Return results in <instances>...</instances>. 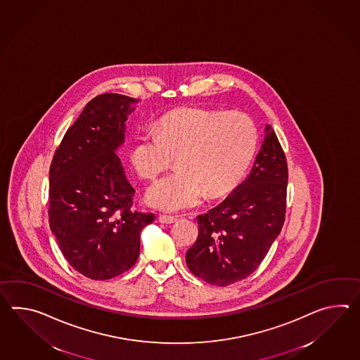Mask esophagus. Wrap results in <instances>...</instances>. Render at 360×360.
I'll return each mask as SVG.
<instances>
[{
    "label": "esophagus",
    "mask_w": 360,
    "mask_h": 360,
    "mask_svg": "<svg viewBox=\"0 0 360 360\" xmlns=\"http://www.w3.org/2000/svg\"><path fill=\"white\" fill-rule=\"evenodd\" d=\"M159 221H160L161 224H174V222H176V217L167 216V214H162V216L159 217Z\"/></svg>",
    "instance_id": "1"
}]
</instances>
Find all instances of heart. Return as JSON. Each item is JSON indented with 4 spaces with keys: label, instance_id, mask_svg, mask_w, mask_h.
<instances>
[{
    "label": "heart",
    "instance_id": "1",
    "mask_svg": "<svg viewBox=\"0 0 360 360\" xmlns=\"http://www.w3.org/2000/svg\"><path fill=\"white\" fill-rule=\"evenodd\" d=\"M258 144L252 117L240 111L186 107L164 115L156 130L139 133L130 148L136 174L153 179L176 158V170L147 191L155 208H191L205 196L231 191L248 169Z\"/></svg>",
    "mask_w": 360,
    "mask_h": 360
}]
</instances>
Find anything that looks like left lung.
<instances>
[{
	"mask_svg": "<svg viewBox=\"0 0 360 360\" xmlns=\"http://www.w3.org/2000/svg\"><path fill=\"white\" fill-rule=\"evenodd\" d=\"M248 178L216 208L198 217L199 236L186 253L190 271L226 287L264 261L285 219L288 165L270 125Z\"/></svg>",
	"mask_w": 360,
	"mask_h": 360,
	"instance_id": "8db88e82",
	"label": "left lung"
}]
</instances>
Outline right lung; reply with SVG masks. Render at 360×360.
<instances>
[{
  "label": "right lung",
  "mask_w": 360,
  "mask_h": 360,
  "mask_svg": "<svg viewBox=\"0 0 360 360\" xmlns=\"http://www.w3.org/2000/svg\"><path fill=\"white\" fill-rule=\"evenodd\" d=\"M136 102L115 93L93 98L50 165V229L67 262L89 279H112L134 266L141 231L155 219L131 209L136 190L116 153Z\"/></svg>",
  "instance_id": "obj_1"
}]
</instances>
